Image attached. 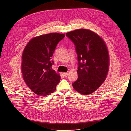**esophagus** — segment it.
I'll use <instances>...</instances> for the list:
<instances>
[{"mask_svg":"<svg viewBox=\"0 0 131 131\" xmlns=\"http://www.w3.org/2000/svg\"><path fill=\"white\" fill-rule=\"evenodd\" d=\"M63 75L64 76V77H67L68 76V74L67 73H63Z\"/></svg>","mask_w":131,"mask_h":131,"instance_id":"esophagus-1","label":"esophagus"}]
</instances>
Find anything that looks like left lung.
I'll return each instance as SVG.
<instances>
[{"instance_id": "left-lung-1", "label": "left lung", "mask_w": 131, "mask_h": 131, "mask_svg": "<svg viewBox=\"0 0 131 131\" xmlns=\"http://www.w3.org/2000/svg\"><path fill=\"white\" fill-rule=\"evenodd\" d=\"M66 36L74 43L78 56V78L73 87L79 93H92L104 82L108 73L107 47L101 38L89 30H75Z\"/></svg>"}]
</instances>
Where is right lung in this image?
I'll list each match as a JSON object with an SVG mask.
<instances>
[{
  "label": "right lung",
  "instance_id": "obj_1",
  "mask_svg": "<svg viewBox=\"0 0 131 131\" xmlns=\"http://www.w3.org/2000/svg\"><path fill=\"white\" fill-rule=\"evenodd\" d=\"M64 34L52 33L31 39L22 55L21 72L27 85L35 93L45 96L53 93L60 77L51 70V60L58 42Z\"/></svg>",
  "mask_w": 131,
  "mask_h": 131
}]
</instances>
